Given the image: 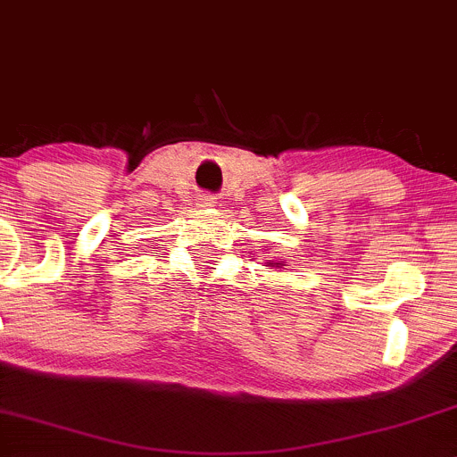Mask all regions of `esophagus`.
I'll list each match as a JSON object with an SVG mask.
<instances>
[{
  "label": "esophagus",
  "instance_id": "1",
  "mask_svg": "<svg viewBox=\"0 0 457 457\" xmlns=\"http://www.w3.org/2000/svg\"><path fill=\"white\" fill-rule=\"evenodd\" d=\"M215 197L213 195H202L200 197V206H213L215 204Z\"/></svg>",
  "mask_w": 457,
  "mask_h": 457
}]
</instances>
